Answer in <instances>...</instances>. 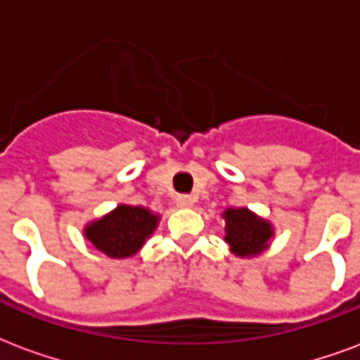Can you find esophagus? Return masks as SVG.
<instances>
[{"label": "esophagus", "mask_w": 360, "mask_h": 360, "mask_svg": "<svg viewBox=\"0 0 360 360\" xmlns=\"http://www.w3.org/2000/svg\"><path fill=\"white\" fill-rule=\"evenodd\" d=\"M193 203H195V198H193V195H186V193H182V195H176L178 207H193Z\"/></svg>", "instance_id": "1"}]
</instances>
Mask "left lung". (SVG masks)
I'll list each match as a JSON object with an SVG mask.
<instances>
[{"label":"left lung","instance_id":"left-lung-1","mask_svg":"<svg viewBox=\"0 0 360 360\" xmlns=\"http://www.w3.org/2000/svg\"><path fill=\"white\" fill-rule=\"evenodd\" d=\"M224 219L226 241L236 255L251 257L266 248L272 236V228L266 220L257 219L248 209H228L224 212Z\"/></svg>","mask_w":360,"mask_h":360}]
</instances>
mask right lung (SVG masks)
<instances>
[{"label":"right lung","instance_id":"1","mask_svg":"<svg viewBox=\"0 0 360 360\" xmlns=\"http://www.w3.org/2000/svg\"><path fill=\"white\" fill-rule=\"evenodd\" d=\"M157 214L143 207L120 205L111 214L86 228V238L112 259H124L138 253L146 238L153 234Z\"/></svg>","mask_w":360,"mask_h":360}]
</instances>
